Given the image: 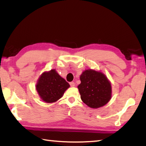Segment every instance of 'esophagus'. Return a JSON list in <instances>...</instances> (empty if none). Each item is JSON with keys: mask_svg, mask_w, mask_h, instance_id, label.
<instances>
[{"mask_svg": "<svg viewBox=\"0 0 146 146\" xmlns=\"http://www.w3.org/2000/svg\"><path fill=\"white\" fill-rule=\"evenodd\" d=\"M70 86H71V87H74V86H75V83H74V82H70Z\"/></svg>", "mask_w": 146, "mask_h": 146, "instance_id": "obj_1", "label": "esophagus"}]
</instances>
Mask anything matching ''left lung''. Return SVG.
I'll use <instances>...</instances> for the list:
<instances>
[{
	"instance_id": "1",
	"label": "left lung",
	"mask_w": 146,
	"mask_h": 146,
	"mask_svg": "<svg viewBox=\"0 0 146 146\" xmlns=\"http://www.w3.org/2000/svg\"><path fill=\"white\" fill-rule=\"evenodd\" d=\"M78 86L82 100L88 107L98 108L107 104L111 98V85L100 71L86 69L81 74Z\"/></svg>"
}]
</instances>
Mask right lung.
Wrapping results in <instances>:
<instances>
[{
    "instance_id": "right-lung-1",
    "label": "right lung",
    "mask_w": 146,
    "mask_h": 146,
    "mask_svg": "<svg viewBox=\"0 0 146 146\" xmlns=\"http://www.w3.org/2000/svg\"><path fill=\"white\" fill-rule=\"evenodd\" d=\"M69 86V84L55 69H51L41 75L37 81L36 89L42 101L46 103H54L62 98Z\"/></svg>"
}]
</instances>
